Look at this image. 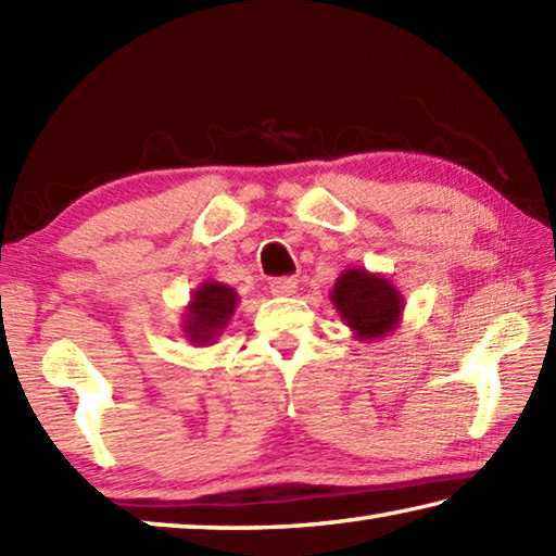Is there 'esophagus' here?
<instances>
[{
    "instance_id": "34e87169",
    "label": "esophagus",
    "mask_w": 556,
    "mask_h": 556,
    "mask_svg": "<svg viewBox=\"0 0 556 556\" xmlns=\"http://www.w3.org/2000/svg\"><path fill=\"white\" fill-rule=\"evenodd\" d=\"M271 294L277 296H291L296 291V279L294 277H275L269 281Z\"/></svg>"
}]
</instances>
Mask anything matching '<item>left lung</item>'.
Wrapping results in <instances>:
<instances>
[{
  "instance_id": "8db88e82",
  "label": "left lung",
  "mask_w": 556,
  "mask_h": 556,
  "mask_svg": "<svg viewBox=\"0 0 556 556\" xmlns=\"http://www.w3.org/2000/svg\"><path fill=\"white\" fill-rule=\"evenodd\" d=\"M333 304L361 338H382L397 326L402 299L388 279L365 269H348L333 287Z\"/></svg>"
}]
</instances>
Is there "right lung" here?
<instances>
[{
	"mask_svg": "<svg viewBox=\"0 0 556 556\" xmlns=\"http://www.w3.org/2000/svg\"><path fill=\"white\" fill-rule=\"evenodd\" d=\"M235 304H238V294L230 287L218 285V281L201 285L193 291L191 306H188L186 314L188 318L184 321L188 341L199 345L213 341L228 326Z\"/></svg>",
	"mask_w": 556,
	"mask_h": 556,
	"instance_id": "obj_1",
	"label": "right lung"
}]
</instances>
